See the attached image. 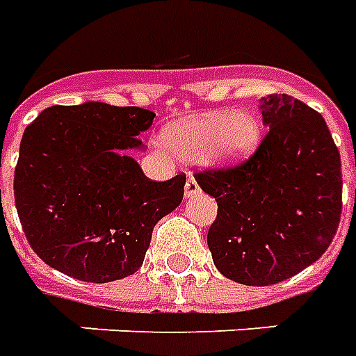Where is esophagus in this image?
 Instances as JSON below:
<instances>
[{
  "label": "esophagus",
  "instance_id": "obj_1",
  "mask_svg": "<svg viewBox=\"0 0 356 356\" xmlns=\"http://www.w3.org/2000/svg\"><path fill=\"white\" fill-rule=\"evenodd\" d=\"M200 192V186L198 183H196V179L192 177V175H188V179H186V185H185V196L186 198H192V196H196Z\"/></svg>",
  "mask_w": 356,
  "mask_h": 356
}]
</instances>
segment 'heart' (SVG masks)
Returning <instances> with one entry per match:
<instances>
[{
	"label": "heart",
	"instance_id": "b5f03b06",
	"mask_svg": "<svg viewBox=\"0 0 356 356\" xmlns=\"http://www.w3.org/2000/svg\"><path fill=\"white\" fill-rule=\"evenodd\" d=\"M160 141L171 154L185 160L205 156L213 164L234 165L259 147L260 122L251 113H202L165 124Z\"/></svg>",
	"mask_w": 356,
	"mask_h": 356
}]
</instances>
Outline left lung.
I'll return each instance as SVG.
<instances>
[{"label": "left lung", "mask_w": 356, "mask_h": 356, "mask_svg": "<svg viewBox=\"0 0 356 356\" xmlns=\"http://www.w3.org/2000/svg\"><path fill=\"white\" fill-rule=\"evenodd\" d=\"M264 139L234 168L196 173L217 200L207 232L225 277L268 286L312 266L332 243L341 215V162L321 113L292 96L260 99Z\"/></svg>", "instance_id": "obj_1"}]
</instances>
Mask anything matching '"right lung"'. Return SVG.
<instances>
[{"label": "right lung", "mask_w": 356, "mask_h": 356, "mask_svg": "<svg viewBox=\"0 0 356 356\" xmlns=\"http://www.w3.org/2000/svg\"><path fill=\"white\" fill-rule=\"evenodd\" d=\"M154 113L102 102L52 105L24 130L15 204L44 264L88 283L136 273L152 228L183 200L186 175L156 183L126 154Z\"/></svg>", "instance_id": "add662e5"}]
</instances>
